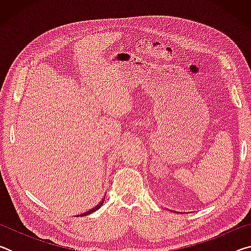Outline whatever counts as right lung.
Segmentation results:
<instances>
[{
  "instance_id": "add662e5",
  "label": "right lung",
  "mask_w": 251,
  "mask_h": 251,
  "mask_svg": "<svg viewBox=\"0 0 251 251\" xmlns=\"http://www.w3.org/2000/svg\"><path fill=\"white\" fill-rule=\"evenodd\" d=\"M105 199V198H104ZM104 199H101V201H100V202L99 203V205H97V206H95L94 208H93V209H91V210H88L87 212H85V214H82V215H80V216H85V215H88V214H91V212H93V211H95V210H97V209H99V208H100V206L101 205H103V203H104Z\"/></svg>"
}]
</instances>
